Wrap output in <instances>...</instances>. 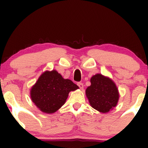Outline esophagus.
<instances>
[{
	"label": "esophagus",
	"instance_id": "1",
	"mask_svg": "<svg viewBox=\"0 0 148 148\" xmlns=\"http://www.w3.org/2000/svg\"><path fill=\"white\" fill-rule=\"evenodd\" d=\"M77 85H78V86L81 88V89H83V88H84V84H83L82 83H80V82L77 83Z\"/></svg>",
	"mask_w": 148,
	"mask_h": 148
}]
</instances>
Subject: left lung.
<instances>
[{
    "label": "left lung",
    "instance_id": "1",
    "mask_svg": "<svg viewBox=\"0 0 148 148\" xmlns=\"http://www.w3.org/2000/svg\"><path fill=\"white\" fill-rule=\"evenodd\" d=\"M91 86L86 90L91 106L101 113H107L117 105L119 94L112 80L97 74L90 79Z\"/></svg>",
    "mask_w": 148,
    "mask_h": 148
}]
</instances>
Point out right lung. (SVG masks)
Here are the masks:
<instances>
[{
  "label": "right lung",
  "instance_id": "1",
  "mask_svg": "<svg viewBox=\"0 0 148 148\" xmlns=\"http://www.w3.org/2000/svg\"><path fill=\"white\" fill-rule=\"evenodd\" d=\"M79 86L69 79H64L56 70L45 72L30 90L32 101L42 112L52 113L65 102L69 92Z\"/></svg>",
  "mask_w": 148,
  "mask_h": 148
}]
</instances>
